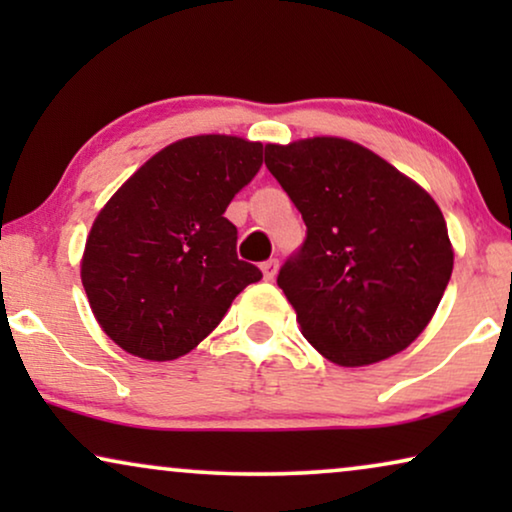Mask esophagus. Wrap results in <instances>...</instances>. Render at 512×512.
I'll use <instances>...</instances> for the list:
<instances>
[{
    "instance_id": "34e87169",
    "label": "esophagus",
    "mask_w": 512,
    "mask_h": 512,
    "mask_svg": "<svg viewBox=\"0 0 512 512\" xmlns=\"http://www.w3.org/2000/svg\"><path fill=\"white\" fill-rule=\"evenodd\" d=\"M277 270H279V261H277V258H270V261H265V263L261 265V272H263L265 282H272V279L277 277Z\"/></svg>"
}]
</instances>
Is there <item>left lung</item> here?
<instances>
[{"label":"left lung","instance_id":"obj_1","mask_svg":"<svg viewBox=\"0 0 512 512\" xmlns=\"http://www.w3.org/2000/svg\"><path fill=\"white\" fill-rule=\"evenodd\" d=\"M265 165L307 226L303 249L277 277L307 342L345 368L410 347L436 314L454 265L436 200L342 137L265 144Z\"/></svg>","mask_w":512,"mask_h":512}]
</instances>
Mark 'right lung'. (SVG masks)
Listing matches in <instances>:
<instances>
[{
  "label": "right lung",
  "instance_id": "add662e5",
  "mask_svg": "<svg viewBox=\"0 0 512 512\" xmlns=\"http://www.w3.org/2000/svg\"><path fill=\"white\" fill-rule=\"evenodd\" d=\"M263 163V144L195 135L151 156L95 216L81 282L97 324L146 361L179 359L261 279L237 258L223 212Z\"/></svg>",
  "mask_w": 512,
  "mask_h": 512
}]
</instances>
